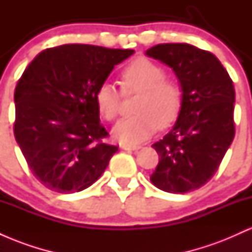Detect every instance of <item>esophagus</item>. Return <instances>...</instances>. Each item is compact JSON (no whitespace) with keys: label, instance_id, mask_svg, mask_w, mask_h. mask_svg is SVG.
<instances>
[{"label":"esophagus","instance_id":"obj_1","mask_svg":"<svg viewBox=\"0 0 252 252\" xmlns=\"http://www.w3.org/2000/svg\"><path fill=\"white\" fill-rule=\"evenodd\" d=\"M121 148L124 150H134V152H136V150L141 148V146H137V144H122Z\"/></svg>","mask_w":252,"mask_h":252}]
</instances>
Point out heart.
Listing matches in <instances>:
<instances>
[{"mask_svg":"<svg viewBox=\"0 0 252 252\" xmlns=\"http://www.w3.org/2000/svg\"><path fill=\"white\" fill-rule=\"evenodd\" d=\"M123 90L141 92L135 116L120 121L112 129V136L122 143L142 142L158 126H166L175 120L182 103V90L178 82L164 78L161 66L147 59H136L122 72ZM121 94L116 86L104 83L96 94L100 115L108 121L117 117Z\"/></svg>","mask_w":252,"mask_h":252,"instance_id":"obj_1","label":"heart"}]
</instances>
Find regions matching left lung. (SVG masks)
<instances>
[{
    "label": "left lung",
    "instance_id": "8db88e82",
    "mask_svg": "<svg viewBox=\"0 0 252 252\" xmlns=\"http://www.w3.org/2000/svg\"><path fill=\"white\" fill-rule=\"evenodd\" d=\"M173 70L182 90L176 122L153 144L160 156L150 181L169 193L194 190L212 178L235 137V88L215 54L189 43L146 51Z\"/></svg>",
    "mask_w": 252,
    "mask_h": 252
}]
</instances>
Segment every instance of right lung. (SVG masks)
Here are the masks:
<instances>
[{
  "label": "right lung",
  "instance_id": "add662e5",
  "mask_svg": "<svg viewBox=\"0 0 252 252\" xmlns=\"http://www.w3.org/2000/svg\"><path fill=\"white\" fill-rule=\"evenodd\" d=\"M94 45H63L34 58L17 82L14 135L35 178L48 189L73 193L103 174L118 147L103 142L98 89L134 54Z\"/></svg>",
  "mask_w": 252,
  "mask_h": 252
}]
</instances>
